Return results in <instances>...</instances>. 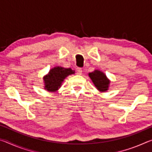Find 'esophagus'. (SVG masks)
Masks as SVG:
<instances>
[{
  "mask_svg": "<svg viewBox=\"0 0 152 152\" xmlns=\"http://www.w3.org/2000/svg\"><path fill=\"white\" fill-rule=\"evenodd\" d=\"M76 73H77V74H78V75H81V74H82V70L81 68H78L76 70Z\"/></svg>",
  "mask_w": 152,
  "mask_h": 152,
  "instance_id": "34e87169",
  "label": "esophagus"
}]
</instances>
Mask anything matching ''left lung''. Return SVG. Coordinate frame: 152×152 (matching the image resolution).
Instances as JSON below:
<instances>
[{
    "mask_svg": "<svg viewBox=\"0 0 152 152\" xmlns=\"http://www.w3.org/2000/svg\"><path fill=\"white\" fill-rule=\"evenodd\" d=\"M88 76L99 91L105 92L108 91L110 81L102 72L96 70L91 73H89Z\"/></svg>",
    "mask_w": 152,
    "mask_h": 152,
    "instance_id": "obj_1",
    "label": "left lung"
}]
</instances>
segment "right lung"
Wrapping results in <instances>:
<instances>
[{"label": "right lung", "mask_w": 152, "mask_h": 152, "mask_svg": "<svg viewBox=\"0 0 152 152\" xmlns=\"http://www.w3.org/2000/svg\"><path fill=\"white\" fill-rule=\"evenodd\" d=\"M74 74V71L71 68H65L57 66L51 69L48 75L43 77L45 83V89L49 92L58 91L61 85L64 80L67 76Z\"/></svg>", "instance_id": "1"}]
</instances>
